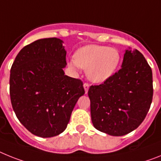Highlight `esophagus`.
<instances>
[{
	"label": "esophagus",
	"mask_w": 161,
	"mask_h": 161,
	"mask_svg": "<svg viewBox=\"0 0 161 161\" xmlns=\"http://www.w3.org/2000/svg\"><path fill=\"white\" fill-rule=\"evenodd\" d=\"M89 86H90V85H89L88 83H86V82H85L84 84H83V87H84L85 93H87V92H88V89H89Z\"/></svg>",
	"instance_id": "1"
}]
</instances>
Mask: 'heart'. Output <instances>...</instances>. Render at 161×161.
<instances>
[{
	"label": "heart",
	"mask_w": 161,
	"mask_h": 161,
	"mask_svg": "<svg viewBox=\"0 0 161 161\" xmlns=\"http://www.w3.org/2000/svg\"><path fill=\"white\" fill-rule=\"evenodd\" d=\"M120 61V53L114 47L90 44L79 48L69 65L73 69H86V76L92 82H103L113 76Z\"/></svg>",
	"instance_id": "heart-1"
}]
</instances>
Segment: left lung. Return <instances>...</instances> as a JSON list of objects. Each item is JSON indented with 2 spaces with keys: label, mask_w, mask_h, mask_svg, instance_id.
<instances>
[{
  "label": "left lung",
  "mask_w": 161,
  "mask_h": 161,
  "mask_svg": "<svg viewBox=\"0 0 161 161\" xmlns=\"http://www.w3.org/2000/svg\"><path fill=\"white\" fill-rule=\"evenodd\" d=\"M92 124L98 130L122 136L137 129L147 114L153 96L152 71L138 50L127 49L121 68L88 90Z\"/></svg>",
  "instance_id": "8db88e82"
}]
</instances>
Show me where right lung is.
<instances>
[{"instance_id":"obj_1","label":"right lung","mask_w":161,"mask_h":161,"mask_svg":"<svg viewBox=\"0 0 161 161\" xmlns=\"http://www.w3.org/2000/svg\"><path fill=\"white\" fill-rule=\"evenodd\" d=\"M65 56L62 40L40 39L22 48L11 66L12 107L19 121L36 136L50 138L63 132L85 93L80 79L65 75Z\"/></svg>"}]
</instances>
